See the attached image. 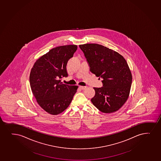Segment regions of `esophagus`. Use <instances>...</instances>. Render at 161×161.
Here are the masks:
<instances>
[{
    "label": "esophagus",
    "instance_id": "esophagus-1",
    "mask_svg": "<svg viewBox=\"0 0 161 161\" xmlns=\"http://www.w3.org/2000/svg\"><path fill=\"white\" fill-rule=\"evenodd\" d=\"M80 88L82 90H85L87 88V87H86V86H80Z\"/></svg>",
    "mask_w": 161,
    "mask_h": 161
}]
</instances>
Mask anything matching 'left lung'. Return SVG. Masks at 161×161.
I'll use <instances>...</instances> for the list:
<instances>
[{
	"label": "left lung",
	"mask_w": 161,
	"mask_h": 161,
	"mask_svg": "<svg viewBox=\"0 0 161 161\" xmlns=\"http://www.w3.org/2000/svg\"><path fill=\"white\" fill-rule=\"evenodd\" d=\"M90 71L102 79L103 87L94 88L91 101L100 111L111 113L121 108L128 98L132 75L127 61L119 53L97 44L79 45Z\"/></svg>",
	"instance_id": "left-lung-1"
}]
</instances>
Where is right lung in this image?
<instances>
[{
    "mask_svg": "<svg viewBox=\"0 0 161 161\" xmlns=\"http://www.w3.org/2000/svg\"><path fill=\"white\" fill-rule=\"evenodd\" d=\"M78 46H61L51 49L36 61L30 75L31 88L38 104L46 112L58 115L66 109L78 89L61 81L67 77L66 65Z\"/></svg>",
    "mask_w": 161,
    "mask_h": 161,
    "instance_id": "1",
    "label": "right lung"
}]
</instances>
